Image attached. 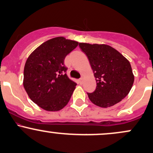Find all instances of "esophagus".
I'll use <instances>...</instances> for the list:
<instances>
[{"instance_id":"34e87169","label":"esophagus","mask_w":153,"mask_h":153,"mask_svg":"<svg viewBox=\"0 0 153 153\" xmlns=\"http://www.w3.org/2000/svg\"><path fill=\"white\" fill-rule=\"evenodd\" d=\"M82 80H83V79H82V78H80V79H79V83L82 84Z\"/></svg>"}]
</instances>
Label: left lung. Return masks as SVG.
Here are the masks:
<instances>
[{"instance_id": "1", "label": "left lung", "mask_w": 153, "mask_h": 153, "mask_svg": "<svg viewBox=\"0 0 153 153\" xmlns=\"http://www.w3.org/2000/svg\"><path fill=\"white\" fill-rule=\"evenodd\" d=\"M88 59L96 78V90L87 93L96 106L107 108L124 99L134 82L131 65L122 54L106 45L79 43Z\"/></svg>"}]
</instances>
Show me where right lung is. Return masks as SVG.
<instances>
[{
    "label": "right lung",
    "instance_id": "obj_1",
    "mask_svg": "<svg viewBox=\"0 0 153 153\" xmlns=\"http://www.w3.org/2000/svg\"><path fill=\"white\" fill-rule=\"evenodd\" d=\"M78 42L55 37L42 44L30 54L24 71V87L33 102L54 111L69 102L76 82L68 77L65 58Z\"/></svg>",
    "mask_w": 153,
    "mask_h": 153
}]
</instances>
